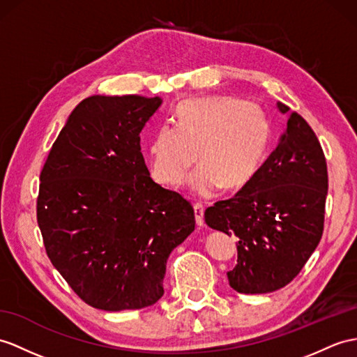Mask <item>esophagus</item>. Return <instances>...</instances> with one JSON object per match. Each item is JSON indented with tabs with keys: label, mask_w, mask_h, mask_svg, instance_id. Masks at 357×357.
<instances>
[{
	"label": "esophagus",
	"mask_w": 357,
	"mask_h": 357,
	"mask_svg": "<svg viewBox=\"0 0 357 357\" xmlns=\"http://www.w3.org/2000/svg\"><path fill=\"white\" fill-rule=\"evenodd\" d=\"M194 212H195V221H197V225H202L204 224V206L202 203H195L194 204Z\"/></svg>",
	"instance_id": "34e87169"
}]
</instances>
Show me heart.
Returning <instances> with one entry per match:
<instances>
[{
  "label": "heart",
  "mask_w": 357,
  "mask_h": 357,
  "mask_svg": "<svg viewBox=\"0 0 357 357\" xmlns=\"http://www.w3.org/2000/svg\"><path fill=\"white\" fill-rule=\"evenodd\" d=\"M271 127L262 107L230 95L190 98L174 110V127L160 126L149 144L150 172L162 185L188 178L199 197L222 185L239 188L255 176L268 149Z\"/></svg>",
  "instance_id": "1"
}]
</instances>
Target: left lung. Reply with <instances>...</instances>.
<instances>
[{"label": "left lung", "instance_id": "1", "mask_svg": "<svg viewBox=\"0 0 357 357\" xmlns=\"http://www.w3.org/2000/svg\"><path fill=\"white\" fill-rule=\"evenodd\" d=\"M282 113L289 107L277 102ZM328 176L314 130L291 112L274 151L236 195L207 207L208 227L238 238L227 273L241 294L274 292L300 274L324 230Z\"/></svg>", "mask_w": 357, "mask_h": 357}]
</instances>
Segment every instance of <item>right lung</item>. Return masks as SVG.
I'll list each match as a JSON object with an SVG mask.
<instances>
[{
	"mask_svg": "<svg viewBox=\"0 0 357 357\" xmlns=\"http://www.w3.org/2000/svg\"><path fill=\"white\" fill-rule=\"evenodd\" d=\"M160 104L141 95L83 100L42 168L36 213L43 245L92 307L154 304L171 251L195 229L194 207L155 183L141 153L139 133Z\"/></svg>",
	"mask_w": 357,
	"mask_h": 357,
	"instance_id": "1",
	"label": "right lung"
}]
</instances>
